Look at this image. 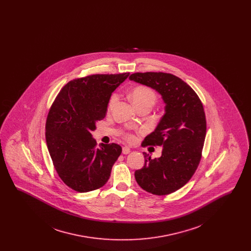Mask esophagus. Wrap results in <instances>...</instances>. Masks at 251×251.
<instances>
[{
  "instance_id": "1",
  "label": "esophagus",
  "mask_w": 251,
  "mask_h": 251,
  "mask_svg": "<svg viewBox=\"0 0 251 251\" xmlns=\"http://www.w3.org/2000/svg\"><path fill=\"white\" fill-rule=\"evenodd\" d=\"M131 152V149L129 147H123L122 148V153L123 154H128Z\"/></svg>"
}]
</instances>
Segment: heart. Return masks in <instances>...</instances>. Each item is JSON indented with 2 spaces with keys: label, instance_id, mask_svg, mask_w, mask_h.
Returning a JSON list of instances; mask_svg holds the SVG:
<instances>
[{
  "label": "heart",
  "instance_id": "heart-1",
  "mask_svg": "<svg viewBox=\"0 0 251 251\" xmlns=\"http://www.w3.org/2000/svg\"><path fill=\"white\" fill-rule=\"evenodd\" d=\"M119 96L118 94H113L109 100V108L113 107L115 102L118 100ZM131 99L132 103L135 106H138L143 103H151L153 104L155 102L156 95L153 90L147 86H136L131 93Z\"/></svg>",
  "mask_w": 251,
  "mask_h": 251
}]
</instances>
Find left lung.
I'll return each mask as SVG.
<instances>
[{"label":"left lung","instance_id":"1","mask_svg":"<svg viewBox=\"0 0 251 251\" xmlns=\"http://www.w3.org/2000/svg\"><path fill=\"white\" fill-rule=\"evenodd\" d=\"M129 79L154 89L165 103L164 116L143 142V146H163L162 155L151 159L143 152L145 165L134 177L149 193L171 194L187 183L200 164L206 136L202 103L191 86L175 75L137 72Z\"/></svg>","mask_w":251,"mask_h":251}]
</instances>
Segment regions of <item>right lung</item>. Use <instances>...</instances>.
I'll return each mask as SVG.
<instances>
[{
	"label": "right lung",
	"mask_w": 251,
	"mask_h": 251,
	"mask_svg": "<svg viewBox=\"0 0 251 251\" xmlns=\"http://www.w3.org/2000/svg\"><path fill=\"white\" fill-rule=\"evenodd\" d=\"M130 75L95 74L66 84L52 103L46 122V142L61 179L73 190L102 187L122 149L118 144L97 148L92 131L106 116L112 93Z\"/></svg>",
	"instance_id": "add662e5"
}]
</instances>
